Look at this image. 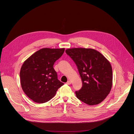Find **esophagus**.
I'll use <instances>...</instances> for the list:
<instances>
[{
	"mask_svg": "<svg viewBox=\"0 0 134 134\" xmlns=\"http://www.w3.org/2000/svg\"><path fill=\"white\" fill-rule=\"evenodd\" d=\"M66 84H67V85H70V84H71V82H70V81H67V82L66 83Z\"/></svg>",
	"mask_w": 134,
	"mask_h": 134,
	"instance_id": "34e87169",
	"label": "esophagus"
}]
</instances>
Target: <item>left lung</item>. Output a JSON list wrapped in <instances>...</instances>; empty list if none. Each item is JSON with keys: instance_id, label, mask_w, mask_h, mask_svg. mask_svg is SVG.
<instances>
[{"instance_id": "1", "label": "left lung", "mask_w": 134, "mask_h": 134, "mask_svg": "<svg viewBox=\"0 0 134 134\" xmlns=\"http://www.w3.org/2000/svg\"><path fill=\"white\" fill-rule=\"evenodd\" d=\"M66 53L77 67L82 87L75 94L80 100L90 105L102 102L112 85V69L110 62L97 50L90 48H71Z\"/></svg>"}]
</instances>
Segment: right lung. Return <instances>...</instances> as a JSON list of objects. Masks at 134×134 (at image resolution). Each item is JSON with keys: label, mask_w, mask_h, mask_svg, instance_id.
<instances>
[{"label": "right lung", "mask_w": 134, "mask_h": 134, "mask_svg": "<svg viewBox=\"0 0 134 134\" xmlns=\"http://www.w3.org/2000/svg\"><path fill=\"white\" fill-rule=\"evenodd\" d=\"M64 51L65 48H43L24 62L20 70L21 84L25 94L34 102H48L64 84L58 80L53 67Z\"/></svg>", "instance_id": "1"}]
</instances>
